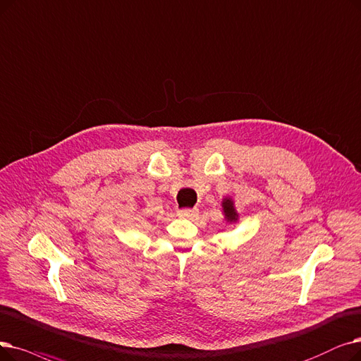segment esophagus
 Returning <instances> with one entry per match:
<instances>
[{"instance_id": "obj_1", "label": "esophagus", "mask_w": 361, "mask_h": 361, "mask_svg": "<svg viewBox=\"0 0 361 361\" xmlns=\"http://www.w3.org/2000/svg\"><path fill=\"white\" fill-rule=\"evenodd\" d=\"M177 214H178V216H181V218H190V216H193V215H196L197 214V209H178L177 211Z\"/></svg>"}]
</instances>
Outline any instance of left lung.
<instances>
[{"instance_id": "left-lung-1", "label": "left lung", "mask_w": 361, "mask_h": 361, "mask_svg": "<svg viewBox=\"0 0 361 361\" xmlns=\"http://www.w3.org/2000/svg\"><path fill=\"white\" fill-rule=\"evenodd\" d=\"M221 207H223V214H224V218L227 223H238L239 219V214L236 211V208H234V202L231 197H224L223 202H221Z\"/></svg>"}]
</instances>
